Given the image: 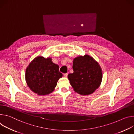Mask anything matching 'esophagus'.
Masks as SVG:
<instances>
[{
  "label": "esophagus",
  "mask_w": 134,
  "mask_h": 134,
  "mask_svg": "<svg viewBox=\"0 0 134 134\" xmlns=\"http://www.w3.org/2000/svg\"><path fill=\"white\" fill-rule=\"evenodd\" d=\"M68 74L66 73H65V74H64V77H65V78H66L67 77H68Z\"/></svg>",
  "instance_id": "obj_1"
}]
</instances>
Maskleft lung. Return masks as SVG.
Listing matches in <instances>:
<instances>
[{"label":"left lung","instance_id":"obj_1","mask_svg":"<svg viewBox=\"0 0 134 134\" xmlns=\"http://www.w3.org/2000/svg\"><path fill=\"white\" fill-rule=\"evenodd\" d=\"M72 68L73 73L68 77L74 91L88 95L98 89L102 80V70L92 56L86 54L75 58Z\"/></svg>","mask_w":134,"mask_h":134}]
</instances>
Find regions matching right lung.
I'll use <instances>...</instances> for the list:
<instances>
[{
  "label": "right lung",
  "instance_id": "add662e5",
  "mask_svg": "<svg viewBox=\"0 0 134 134\" xmlns=\"http://www.w3.org/2000/svg\"><path fill=\"white\" fill-rule=\"evenodd\" d=\"M63 75L59 66L52 62L49 57L38 56L26 68L25 80L30 90L38 95H46L52 93L58 79Z\"/></svg>",
  "mask_w": 134,
  "mask_h": 134
}]
</instances>
